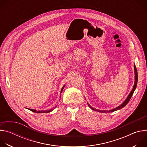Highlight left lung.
<instances>
[{
  "instance_id": "8db88e82",
  "label": "left lung",
  "mask_w": 147,
  "mask_h": 147,
  "mask_svg": "<svg viewBox=\"0 0 147 147\" xmlns=\"http://www.w3.org/2000/svg\"><path fill=\"white\" fill-rule=\"evenodd\" d=\"M134 70H135V82H134V87H133V88L132 91H131V92L130 93V94L129 95V96H128V97L127 98V99H125V101H124L121 105H120L119 107H117V108H115V109H112V110H111V111H100V110L96 109L94 108L93 107H92L91 106H90V105L88 103V105L89 106V107H90L91 109H92L93 111H97V112H102V113L112 112L117 111V110H119V109H121V108H123V107H125V105H126L129 103V100H130V99H131V96H132V95H133V93H134V91H135V90H136V88L137 85L138 73H137V69H136V65H134Z\"/></svg>"
}]
</instances>
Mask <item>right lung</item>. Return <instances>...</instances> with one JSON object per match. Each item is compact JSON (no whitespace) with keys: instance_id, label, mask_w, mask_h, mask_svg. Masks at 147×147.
I'll return each mask as SVG.
<instances>
[{"instance_id":"right-lung-1","label":"right lung","mask_w":147,"mask_h":147,"mask_svg":"<svg viewBox=\"0 0 147 147\" xmlns=\"http://www.w3.org/2000/svg\"><path fill=\"white\" fill-rule=\"evenodd\" d=\"M64 87H65V86L62 87V88H61V91H60V93L62 92V91H63V90ZM55 108H56V107H55ZM53 109H54V108H53V109H49V110H47V111H36V110H34V109H30V110L31 111H32V112H35V113H49V112L52 111Z\"/></svg>"}]
</instances>
